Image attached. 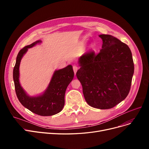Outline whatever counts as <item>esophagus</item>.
<instances>
[{"label":"esophagus","instance_id":"esophagus-1","mask_svg":"<svg viewBox=\"0 0 149 149\" xmlns=\"http://www.w3.org/2000/svg\"><path fill=\"white\" fill-rule=\"evenodd\" d=\"M78 69H79V68H78L77 66H75V65L73 66V70H74V74H76Z\"/></svg>","mask_w":149,"mask_h":149}]
</instances>
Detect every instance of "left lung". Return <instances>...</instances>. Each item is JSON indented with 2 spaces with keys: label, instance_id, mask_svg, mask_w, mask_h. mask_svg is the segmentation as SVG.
I'll return each mask as SVG.
<instances>
[{
  "label": "left lung",
  "instance_id": "8db88e82",
  "mask_svg": "<svg viewBox=\"0 0 149 149\" xmlns=\"http://www.w3.org/2000/svg\"><path fill=\"white\" fill-rule=\"evenodd\" d=\"M101 49L83 54L76 75L87 103L100 109H111L126 98L134 64L129 46L111 35L101 34Z\"/></svg>",
  "mask_w": 149,
  "mask_h": 149
}]
</instances>
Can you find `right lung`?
<instances>
[{
  "mask_svg": "<svg viewBox=\"0 0 149 149\" xmlns=\"http://www.w3.org/2000/svg\"><path fill=\"white\" fill-rule=\"evenodd\" d=\"M42 42V40L36 41L19 51L13 69V80L15 93L23 106L38 115L51 116L59 113L63 108L65 92L68 85L73 80L74 73L70 65L54 70L48 87L43 93L35 96L29 95L22 87L19 80L20 61L29 48Z\"/></svg>",
  "mask_w": 149,
  "mask_h": 149,
  "instance_id": "obj_1",
  "label": "right lung"
}]
</instances>
